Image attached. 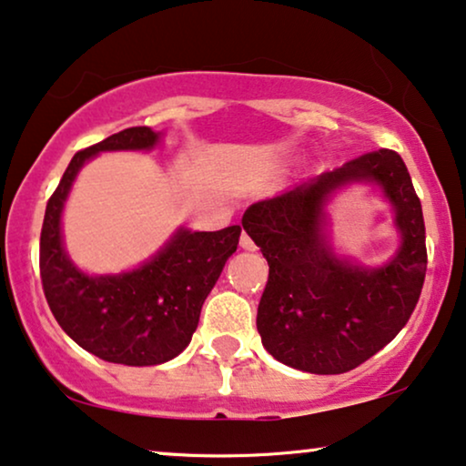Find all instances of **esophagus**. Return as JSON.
<instances>
[{"instance_id": "34e87169", "label": "esophagus", "mask_w": 466, "mask_h": 466, "mask_svg": "<svg viewBox=\"0 0 466 466\" xmlns=\"http://www.w3.org/2000/svg\"><path fill=\"white\" fill-rule=\"evenodd\" d=\"M240 247H243L245 251H256V249H258L256 243H253L251 237H249V234H247V232L240 234Z\"/></svg>"}]
</instances>
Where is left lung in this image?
<instances>
[{
  "label": "left lung",
  "instance_id": "8db88e82",
  "mask_svg": "<svg viewBox=\"0 0 466 466\" xmlns=\"http://www.w3.org/2000/svg\"><path fill=\"white\" fill-rule=\"evenodd\" d=\"M351 182L377 184L393 204L401 245L377 269L333 253L325 207ZM245 232L268 262L258 332L272 358L313 375H340L383 350L411 318L426 277L421 204L390 148L360 155L285 194L251 204Z\"/></svg>",
  "mask_w": 466,
  "mask_h": 466
}]
</instances>
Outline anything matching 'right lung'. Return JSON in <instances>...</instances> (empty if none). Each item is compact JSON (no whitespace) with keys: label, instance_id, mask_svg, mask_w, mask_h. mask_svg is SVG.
<instances>
[{"label":"right lung","instance_id":"obj_1","mask_svg":"<svg viewBox=\"0 0 466 466\" xmlns=\"http://www.w3.org/2000/svg\"><path fill=\"white\" fill-rule=\"evenodd\" d=\"M159 138L151 127H127L74 155L46 204L40 234L42 288L57 324L93 356L126 367L168 362L189 345L204 300L240 238V226L217 232L178 228L138 268L96 277L76 268L61 237L74 178L97 153L151 151Z\"/></svg>","mask_w":466,"mask_h":466}]
</instances>
